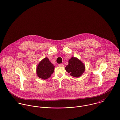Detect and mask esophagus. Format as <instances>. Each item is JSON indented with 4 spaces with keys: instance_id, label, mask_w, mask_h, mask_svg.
I'll return each instance as SVG.
<instances>
[{
    "instance_id": "esophagus-1",
    "label": "esophagus",
    "mask_w": 120,
    "mask_h": 120,
    "mask_svg": "<svg viewBox=\"0 0 120 120\" xmlns=\"http://www.w3.org/2000/svg\"><path fill=\"white\" fill-rule=\"evenodd\" d=\"M59 67H64V65L63 64H60L59 65Z\"/></svg>"
}]
</instances>
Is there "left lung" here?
Instances as JSON below:
<instances>
[{
	"label": "left lung",
	"mask_w": 120,
	"mask_h": 120,
	"mask_svg": "<svg viewBox=\"0 0 120 120\" xmlns=\"http://www.w3.org/2000/svg\"><path fill=\"white\" fill-rule=\"evenodd\" d=\"M85 65L78 59L72 57L68 61V65L65 69L70 75L74 77H79L84 73Z\"/></svg>",
	"instance_id": "obj_1"
}]
</instances>
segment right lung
I'll return each instance as SVG.
<instances>
[{
  "label": "right lung",
  "mask_w": 120,
  "mask_h": 120,
  "mask_svg": "<svg viewBox=\"0 0 120 120\" xmlns=\"http://www.w3.org/2000/svg\"><path fill=\"white\" fill-rule=\"evenodd\" d=\"M54 70V66L47 58H45L40 61L37 66V75L39 78L45 80L51 76Z\"/></svg>",
  "instance_id": "obj_1"
}]
</instances>
